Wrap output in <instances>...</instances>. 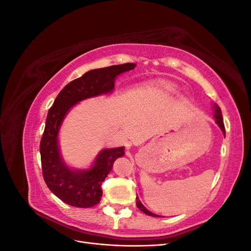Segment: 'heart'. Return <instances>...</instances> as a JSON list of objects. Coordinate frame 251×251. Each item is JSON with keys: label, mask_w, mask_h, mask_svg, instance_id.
Wrapping results in <instances>:
<instances>
[{"label": "heart", "mask_w": 251, "mask_h": 251, "mask_svg": "<svg viewBox=\"0 0 251 251\" xmlns=\"http://www.w3.org/2000/svg\"><path fill=\"white\" fill-rule=\"evenodd\" d=\"M174 91H175V88H174L173 86H170V85H168V86H164V87L162 88V92H163V93H165V94L173 93Z\"/></svg>", "instance_id": "b5f03b06"}]
</instances>
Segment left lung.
<instances>
[{"mask_svg": "<svg viewBox=\"0 0 251 251\" xmlns=\"http://www.w3.org/2000/svg\"><path fill=\"white\" fill-rule=\"evenodd\" d=\"M214 117H215V120H216V124L219 126V127L221 128L223 134L225 135V126H224V124H223V117H222V112H221V109H220L217 104H214ZM136 205H137V207L142 211L144 212V214L148 215V216H151V217H161V216H158V215H155L153 214V212H151L149 209H147L146 207L143 206L142 203L140 202V200L138 199V197H136Z\"/></svg>", "mask_w": 251, "mask_h": 251, "instance_id": "left-lung-1", "label": "left lung"}]
</instances>
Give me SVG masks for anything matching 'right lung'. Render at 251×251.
Wrapping results in <instances>:
<instances>
[{
	"label": "right lung",
	"mask_w": 251,
	"mask_h": 251,
	"mask_svg": "<svg viewBox=\"0 0 251 251\" xmlns=\"http://www.w3.org/2000/svg\"><path fill=\"white\" fill-rule=\"evenodd\" d=\"M136 64L115 65L86 72L60 91L49 109L40 144L43 177L50 191L71 206L89 208L101 199V184L112 171L113 163L125 155V147L100 151L90 169L72 170L60 155L58 133L66 115L81 100L113 92L115 79Z\"/></svg>",
	"instance_id": "obj_1"
}]
</instances>
